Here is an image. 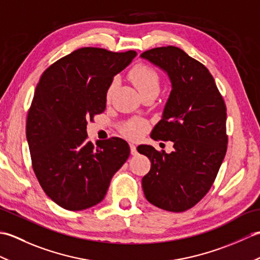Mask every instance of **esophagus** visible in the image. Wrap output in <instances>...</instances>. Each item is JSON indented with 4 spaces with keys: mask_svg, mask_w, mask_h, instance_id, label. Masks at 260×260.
<instances>
[{
    "mask_svg": "<svg viewBox=\"0 0 260 260\" xmlns=\"http://www.w3.org/2000/svg\"><path fill=\"white\" fill-rule=\"evenodd\" d=\"M129 147H131V154H132V155H136V154H137L136 146L134 144H129Z\"/></svg>",
    "mask_w": 260,
    "mask_h": 260,
    "instance_id": "1",
    "label": "esophagus"
}]
</instances>
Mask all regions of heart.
<instances>
[{"instance_id":"heart-1","label":"heart","mask_w":260,"mask_h":260,"mask_svg":"<svg viewBox=\"0 0 260 260\" xmlns=\"http://www.w3.org/2000/svg\"><path fill=\"white\" fill-rule=\"evenodd\" d=\"M131 79L140 93L148 90H158L159 79L158 75L152 68L145 64H139L131 71ZM115 88V81L109 86L107 98H110ZM146 123L142 119H133L125 126V133L131 139H136L146 129Z\"/></svg>"}]
</instances>
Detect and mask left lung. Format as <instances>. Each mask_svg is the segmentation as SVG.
Returning <instances> with one entry per match:
<instances>
[{"instance_id": "obj_1", "label": "left lung", "mask_w": 260, "mask_h": 260, "mask_svg": "<svg viewBox=\"0 0 260 260\" xmlns=\"http://www.w3.org/2000/svg\"><path fill=\"white\" fill-rule=\"evenodd\" d=\"M141 58L163 70L172 88L151 137L174 143L170 154L151 145L137 147L151 161L143 191L155 207L182 212L207 194L221 167L228 144L227 109L209 70L180 48L151 49Z\"/></svg>"}]
</instances>
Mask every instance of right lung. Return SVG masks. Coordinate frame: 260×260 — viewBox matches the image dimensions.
Listing matches in <instances>:
<instances>
[{
  "label": "right lung",
  "instance_id": "right-lung-1",
  "mask_svg": "<svg viewBox=\"0 0 260 260\" xmlns=\"http://www.w3.org/2000/svg\"><path fill=\"white\" fill-rule=\"evenodd\" d=\"M136 54L81 48L51 64L37 85L26 118L32 168L46 194L63 209L98 204L129 156L126 141L112 137L93 146L86 128L106 108L114 77Z\"/></svg>",
  "mask_w": 260,
  "mask_h": 260
}]
</instances>
